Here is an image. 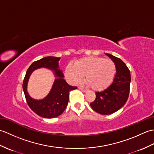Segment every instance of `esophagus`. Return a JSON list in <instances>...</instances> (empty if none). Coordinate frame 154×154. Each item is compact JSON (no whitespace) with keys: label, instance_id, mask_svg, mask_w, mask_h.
<instances>
[{"label":"esophagus","instance_id":"1","mask_svg":"<svg viewBox=\"0 0 154 154\" xmlns=\"http://www.w3.org/2000/svg\"><path fill=\"white\" fill-rule=\"evenodd\" d=\"M79 89H80V90H81V91H83V92H84V93H85V92H87V90H86V89H83V88H81V87H79Z\"/></svg>","mask_w":154,"mask_h":154}]
</instances>
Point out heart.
I'll return each instance as SVG.
<instances>
[{
  "instance_id": "b5f03b06",
  "label": "heart",
  "mask_w": 154,
  "mask_h": 154,
  "mask_svg": "<svg viewBox=\"0 0 154 154\" xmlns=\"http://www.w3.org/2000/svg\"><path fill=\"white\" fill-rule=\"evenodd\" d=\"M116 65L109 59L89 56L79 59L67 65L65 75L73 84L79 83L85 75V81L94 91L105 89L112 83L116 74Z\"/></svg>"
}]
</instances>
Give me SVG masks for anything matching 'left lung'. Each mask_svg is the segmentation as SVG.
<instances>
[{"label": "left lung", "instance_id": "obj_1", "mask_svg": "<svg viewBox=\"0 0 154 154\" xmlns=\"http://www.w3.org/2000/svg\"><path fill=\"white\" fill-rule=\"evenodd\" d=\"M115 63L116 73L112 84L101 92L96 93V99L90 104L95 112L107 115L116 112L128 99L131 81L130 71L126 64L114 55L106 54Z\"/></svg>", "mask_w": 154, "mask_h": 154}]
</instances>
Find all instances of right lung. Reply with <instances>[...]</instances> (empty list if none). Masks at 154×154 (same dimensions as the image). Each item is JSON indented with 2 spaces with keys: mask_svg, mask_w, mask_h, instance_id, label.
Instances as JSON below:
<instances>
[{
  "mask_svg": "<svg viewBox=\"0 0 154 154\" xmlns=\"http://www.w3.org/2000/svg\"><path fill=\"white\" fill-rule=\"evenodd\" d=\"M60 60V57L48 56L33 62L28 69L23 81L22 88L28 106L35 114L45 119H53L63 113L68 104L69 91L77 89V87L69 85L63 79V72L59 69ZM41 67L51 70L57 79L48 95L43 100H35L29 95L27 85L32 72Z\"/></svg>",
  "mask_w": 154,
  "mask_h": 154,
  "instance_id": "add662e5",
  "label": "right lung"
}]
</instances>
